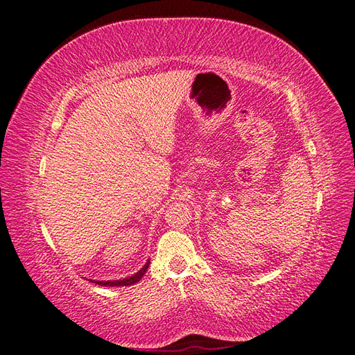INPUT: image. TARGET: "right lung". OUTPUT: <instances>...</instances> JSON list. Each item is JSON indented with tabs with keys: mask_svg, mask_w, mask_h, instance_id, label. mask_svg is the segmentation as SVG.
<instances>
[{
	"mask_svg": "<svg viewBox=\"0 0 355 355\" xmlns=\"http://www.w3.org/2000/svg\"><path fill=\"white\" fill-rule=\"evenodd\" d=\"M149 263L150 262L146 263L140 271L132 275V277H128V279H123V280H114V282H94V283L101 284V286H129V284H134L137 282H140V279L144 275L146 270H148V268H149Z\"/></svg>",
	"mask_w": 355,
	"mask_h": 355,
	"instance_id": "add662e5",
	"label": "right lung"
}]
</instances>
